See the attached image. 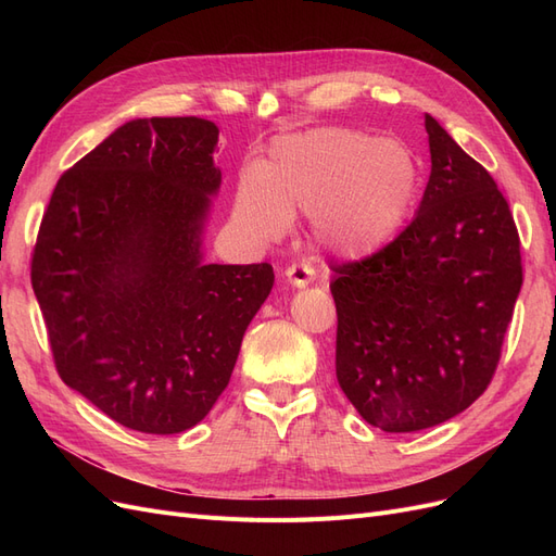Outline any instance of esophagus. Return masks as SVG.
I'll list each match as a JSON object with an SVG mask.
<instances>
[{
  "instance_id": "esophagus-1",
  "label": "esophagus",
  "mask_w": 556,
  "mask_h": 556,
  "mask_svg": "<svg viewBox=\"0 0 556 556\" xmlns=\"http://www.w3.org/2000/svg\"><path fill=\"white\" fill-rule=\"evenodd\" d=\"M285 276L294 285V288H306L313 280V268L308 264H292L285 268Z\"/></svg>"
}]
</instances>
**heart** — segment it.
Instances as JSON below:
<instances>
[{
  "instance_id": "obj_1",
  "label": "heart",
  "mask_w": 556,
  "mask_h": 556,
  "mask_svg": "<svg viewBox=\"0 0 556 556\" xmlns=\"http://www.w3.org/2000/svg\"><path fill=\"white\" fill-rule=\"evenodd\" d=\"M417 194L419 166L406 146L323 127L278 141L266 169L241 174L233 220L257 241H276L301 213L329 255L364 260L406 225Z\"/></svg>"
}]
</instances>
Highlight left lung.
I'll return each instance as SVG.
<instances>
[{"label": "left lung", "mask_w": 556, "mask_h": 556, "mask_svg": "<svg viewBox=\"0 0 556 556\" xmlns=\"http://www.w3.org/2000/svg\"><path fill=\"white\" fill-rule=\"evenodd\" d=\"M431 176L413 223L331 266L336 378L382 431L429 429L492 382L521 288L519 233L490 172L425 115Z\"/></svg>", "instance_id": "left-lung-1"}]
</instances>
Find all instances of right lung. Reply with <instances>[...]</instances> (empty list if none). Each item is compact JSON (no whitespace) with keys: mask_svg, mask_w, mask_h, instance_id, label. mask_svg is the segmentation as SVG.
<instances>
[{"mask_svg":"<svg viewBox=\"0 0 556 556\" xmlns=\"http://www.w3.org/2000/svg\"><path fill=\"white\" fill-rule=\"evenodd\" d=\"M215 123L139 117L58 180L31 288L64 384L134 431L180 433L225 392L271 264H206Z\"/></svg>","mask_w":556,"mask_h":556,"instance_id":"1","label":"right lung"}]
</instances>
